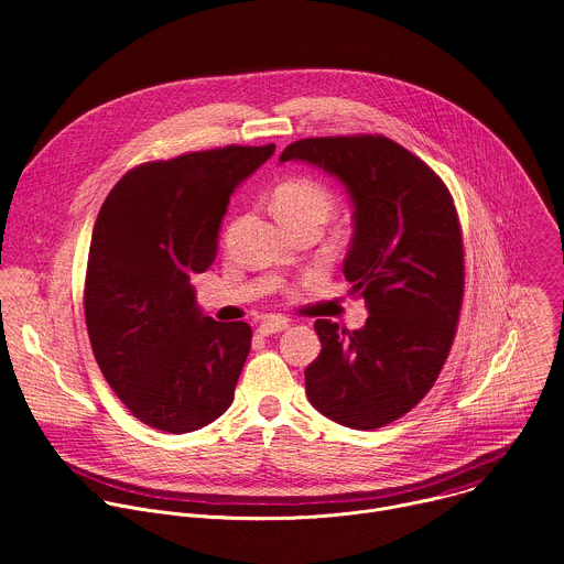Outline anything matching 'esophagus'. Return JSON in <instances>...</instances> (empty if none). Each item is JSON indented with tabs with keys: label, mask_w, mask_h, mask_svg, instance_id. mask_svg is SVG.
Returning a JSON list of instances; mask_svg holds the SVG:
<instances>
[{
	"label": "esophagus",
	"mask_w": 564,
	"mask_h": 564,
	"mask_svg": "<svg viewBox=\"0 0 564 564\" xmlns=\"http://www.w3.org/2000/svg\"><path fill=\"white\" fill-rule=\"evenodd\" d=\"M288 328H290L288 318L272 314V316H265V318L261 321L259 333H261V335H276V333H283V330H288Z\"/></svg>",
	"instance_id": "1"
}]
</instances>
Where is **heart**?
<instances>
[{
    "instance_id": "b5f03b06",
    "label": "heart",
    "mask_w": 564,
    "mask_h": 564,
    "mask_svg": "<svg viewBox=\"0 0 564 564\" xmlns=\"http://www.w3.org/2000/svg\"><path fill=\"white\" fill-rule=\"evenodd\" d=\"M272 209L285 227L303 220H318L324 225L335 209V194L321 181L294 176L274 187Z\"/></svg>"
}]
</instances>
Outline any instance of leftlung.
I'll use <instances>...</instances> for the list:
<instances>
[{
  "mask_svg": "<svg viewBox=\"0 0 564 564\" xmlns=\"http://www.w3.org/2000/svg\"><path fill=\"white\" fill-rule=\"evenodd\" d=\"M281 163L337 176L355 205L344 274L368 305L361 330L316 318L318 357L305 368L310 404L348 429H381L413 411L451 352L464 296V246L444 181L381 133L303 138Z\"/></svg>",
  "mask_w": 564,
  "mask_h": 564,
  "instance_id": "obj_1",
  "label": "left lung"
}]
</instances>
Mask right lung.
Segmentation results:
<instances>
[{"instance_id":"add662e5","label":"right lung","mask_w":564,"mask_h":564,"mask_svg":"<svg viewBox=\"0 0 564 564\" xmlns=\"http://www.w3.org/2000/svg\"><path fill=\"white\" fill-rule=\"evenodd\" d=\"M274 144H227L129 170L100 207L85 279L96 361L142 424L189 433L220 417L252 346L246 321L196 305L192 276L216 259L236 185Z\"/></svg>"}]
</instances>
